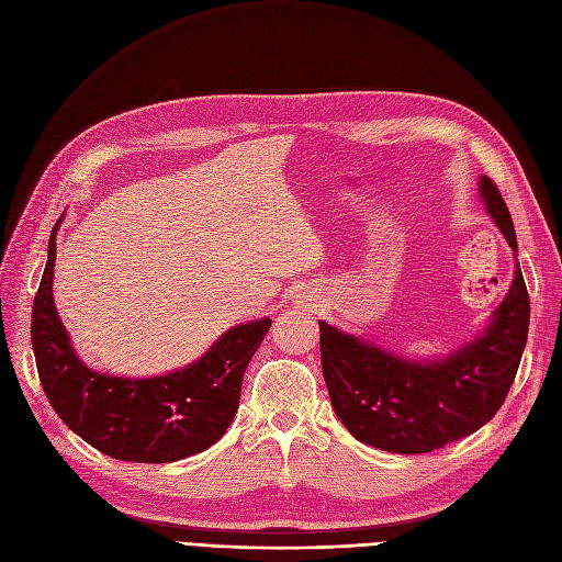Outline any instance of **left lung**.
<instances>
[{"label": "left lung", "instance_id": "left-lung-1", "mask_svg": "<svg viewBox=\"0 0 562 562\" xmlns=\"http://www.w3.org/2000/svg\"><path fill=\"white\" fill-rule=\"evenodd\" d=\"M481 194L508 246H516L512 213L497 184ZM321 363L333 411L361 443L398 454L446 448L497 415L512 389L530 328V295L520 267L512 291L475 342L436 363H411L318 321Z\"/></svg>", "mask_w": 562, "mask_h": 562}]
</instances>
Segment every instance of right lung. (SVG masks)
<instances>
[{
  "label": "right lung",
  "mask_w": 562,
  "mask_h": 562,
  "mask_svg": "<svg viewBox=\"0 0 562 562\" xmlns=\"http://www.w3.org/2000/svg\"><path fill=\"white\" fill-rule=\"evenodd\" d=\"M58 223L48 239V260L30 326L40 382L50 407L89 446L122 462L166 464L211 448L234 419L244 372L271 321L227 330L206 356L171 375L147 380L100 375L75 356L50 295Z\"/></svg>",
  "instance_id": "obj_1"
}]
</instances>
